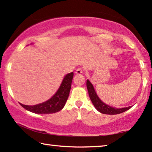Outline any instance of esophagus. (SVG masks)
Listing matches in <instances>:
<instances>
[{"instance_id": "1", "label": "esophagus", "mask_w": 152, "mask_h": 152, "mask_svg": "<svg viewBox=\"0 0 152 152\" xmlns=\"http://www.w3.org/2000/svg\"><path fill=\"white\" fill-rule=\"evenodd\" d=\"M82 73H83V71H82L81 68H77L75 71L76 74H81Z\"/></svg>"}]
</instances>
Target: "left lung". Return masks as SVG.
<instances>
[{
  "label": "left lung",
  "mask_w": 152,
  "mask_h": 152,
  "mask_svg": "<svg viewBox=\"0 0 152 152\" xmlns=\"http://www.w3.org/2000/svg\"><path fill=\"white\" fill-rule=\"evenodd\" d=\"M86 86L88 89L89 97L91 99L92 104L98 111L102 113V114L107 115H117L126 111L132 108V106L124 107V108H115L111 106H109L102 102L101 99L98 96L94 88L91 81L88 79L86 80Z\"/></svg>",
  "instance_id": "left-lung-1"
}]
</instances>
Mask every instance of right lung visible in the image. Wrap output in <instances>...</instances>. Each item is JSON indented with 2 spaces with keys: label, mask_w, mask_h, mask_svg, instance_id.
Returning a JSON list of instances; mask_svg holds the SVG:
<instances>
[{
  "label": "right lung",
  "mask_w": 152,
  "mask_h": 152,
  "mask_svg": "<svg viewBox=\"0 0 152 152\" xmlns=\"http://www.w3.org/2000/svg\"><path fill=\"white\" fill-rule=\"evenodd\" d=\"M73 76V72L65 75L58 91L48 101L32 106L25 105L21 103L20 104L24 109L36 114H51L60 111L65 106L68 100Z\"/></svg>",
  "instance_id": "1"
}]
</instances>
